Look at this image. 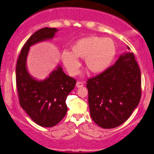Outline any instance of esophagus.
Masks as SVG:
<instances>
[{
	"label": "esophagus",
	"instance_id": "1",
	"mask_svg": "<svg viewBox=\"0 0 154 154\" xmlns=\"http://www.w3.org/2000/svg\"><path fill=\"white\" fill-rule=\"evenodd\" d=\"M83 86H84V83L81 82H77L76 83V87H77V88H80V87H82Z\"/></svg>",
	"mask_w": 154,
	"mask_h": 154
}]
</instances>
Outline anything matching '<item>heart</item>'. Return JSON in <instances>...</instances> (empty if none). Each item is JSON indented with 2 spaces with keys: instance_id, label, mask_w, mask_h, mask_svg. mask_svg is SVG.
<instances>
[{
  "instance_id": "obj_1",
  "label": "heart",
  "mask_w": 154,
  "mask_h": 154,
  "mask_svg": "<svg viewBox=\"0 0 154 154\" xmlns=\"http://www.w3.org/2000/svg\"><path fill=\"white\" fill-rule=\"evenodd\" d=\"M72 52L64 50L61 60L69 75L75 76L81 64L77 57L85 58L86 67L93 73H102L112 65L116 53V45L112 39L89 36L77 40L71 47Z\"/></svg>"
}]
</instances>
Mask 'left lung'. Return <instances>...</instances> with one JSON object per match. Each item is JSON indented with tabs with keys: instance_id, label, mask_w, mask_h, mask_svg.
<instances>
[{
	"instance_id": "1",
	"label": "left lung",
	"mask_w": 154,
	"mask_h": 154,
	"mask_svg": "<svg viewBox=\"0 0 154 154\" xmlns=\"http://www.w3.org/2000/svg\"><path fill=\"white\" fill-rule=\"evenodd\" d=\"M87 83L91 117L104 129L125 122L141 100V71L132 52H124L114 65Z\"/></svg>"
}]
</instances>
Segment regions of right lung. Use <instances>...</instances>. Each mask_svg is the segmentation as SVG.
I'll use <instances>...</instances> for the list:
<instances>
[{
	"label": "right lung",
	"mask_w": 154,
	"mask_h": 154,
	"mask_svg": "<svg viewBox=\"0 0 154 154\" xmlns=\"http://www.w3.org/2000/svg\"><path fill=\"white\" fill-rule=\"evenodd\" d=\"M57 28H44L36 31L21 50L16 65V85L20 104L35 123L43 127L55 126L67 111L66 99L75 88L76 80L64 72L61 65L39 80L29 73L27 58L31 46L52 40Z\"/></svg>",
	"instance_id": "add662e5"
}]
</instances>
